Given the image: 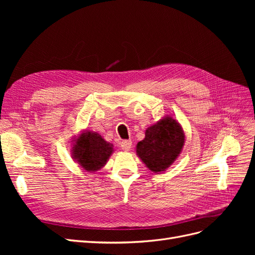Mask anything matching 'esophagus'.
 I'll use <instances>...</instances> for the list:
<instances>
[{"mask_svg": "<svg viewBox=\"0 0 255 255\" xmlns=\"http://www.w3.org/2000/svg\"><path fill=\"white\" fill-rule=\"evenodd\" d=\"M120 145H121V149L123 151H128V150H130V148H132V140L130 139L123 140V141H121Z\"/></svg>", "mask_w": 255, "mask_h": 255, "instance_id": "esophagus-1", "label": "esophagus"}]
</instances>
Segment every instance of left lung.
<instances>
[{
	"instance_id": "8db88e82",
	"label": "left lung",
	"mask_w": 255,
	"mask_h": 255,
	"mask_svg": "<svg viewBox=\"0 0 255 255\" xmlns=\"http://www.w3.org/2000/svg\"><path fill=\"white\" fill-rule=\"evenodd\" d=\"M185 136L181 126L167 117L145 132L144 139L137 143V154L151 171H165L179 155Z\"/></svg>"
}]
</instances>
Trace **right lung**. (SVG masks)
Returning <instances> with one entry per match:
<instances>
[{
  "instance_id": "add662e5",
  "label": "right lung",
  "mask_w": 255,
  "mask_h": 255,
  "mask_svg": "<svg viewBox=\"0 0 255 255\" xmlns=\"http://www.w3.org/2000/svg\"><path fill=\"white\" fill-rule=\"evenodd\" d=\"M113 153L112 145L97 133H83L73 146V156L87 171L102 168Z\"/></svg>"
}]
</instances>
